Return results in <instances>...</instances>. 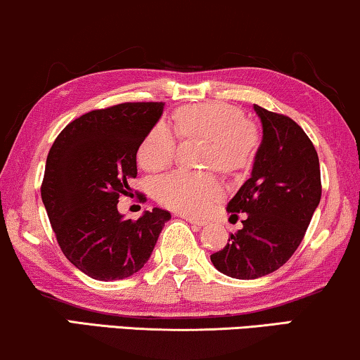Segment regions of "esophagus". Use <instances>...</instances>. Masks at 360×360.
Wrapping results in <instances>:
<instances>
[{"label": "esophagus", "mask_w": 360, "mask_h": 360, "mask_svg": "<svg viewBox=\"0 0 360 360\" xmlns=\"http://www.w3.org/2000/svg\"><path fill=\"white\" fill-rule=\"evenodd\" d=\"M182 219H184L186 221H189V224H192V225H197V226H204L207 221L205 220H197V219H194V217H187V215H181Z\"/></svg>", "instance_id": "obj_1"}]
</instances>
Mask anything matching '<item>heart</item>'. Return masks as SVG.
Here are the masks:
<instances>
[{
    "label": "heart",
    "instance_id": "obj_1",
    "mask_svg": "<svg viewBox=\"0 0 360 360\" xmlns=\"http://www.w3.org/2000/svg\"><path fill=\"white\" fill-rule=\"evenodd\" d=\"M174 124L182 136L209 140L204 163L226 174L245 169L257 146L255 125L243 119L236 108L225 103H202L179 109ZM176 158V135L168 124L160 122L140 145L139 160L143 168L160 171ZM155 195L161 204L186 215H202L224 195V186L214 173L178 169L155 181Z\"/></svg>",
    "mask_w": 360,
    "mask_h": 360
}]
</instances>
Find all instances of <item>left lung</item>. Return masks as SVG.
<instances>
[{
	"mask_svg": "<svg viewBox=\"0 0 360 360\" xmlns=\"http://www.w3.org/2000/svg\"><path fill=\"white\" fill-rule=\"evenodd\" d=\"M262 124L251 178L226 205L231 217L246 214L243 229L210 256L233 279H257L279 269L300 246L321 199L318 153L290 117L255 104Z\"/></svg>",
	"mask_w": 360,
	"mask_h": 360,
	"instance_id": "obj_1",
	"label": "left lung"
}]
</instances>
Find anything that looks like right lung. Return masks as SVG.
<instances>
[{"mask_svg": "<svg viewBox=\"0 0 360 360\" xmlns=\"http://www.w3.org/2000/svg\"><path fill=\"white\" fill-rule=\"evenodd\" d=\"M163 108L124 103L91 110L60 131L49 151L40 194L50 225L67 259L96 281L139 272L171 219L158 207L139 220L117 210L136 178V151Z\"/></svg>", "mask_w": 360, "mask_h": 360, "instance_id": "right-lung-1", "label": "right lung"}]
</instances>
